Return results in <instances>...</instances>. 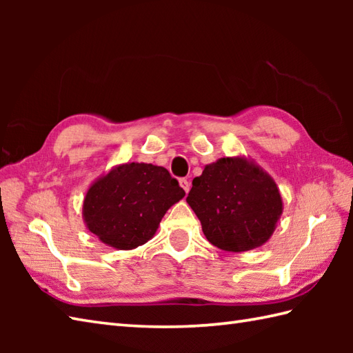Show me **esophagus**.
I'll list each match as a JSON object with an SVG mask.
<instances>
[{
	"label": "esophagus",
	"instance_id": "esophagus-1",
	"mask_svg": "<svg viewBox=\"0 0 353 353\" xmlns=\"http://www.w3.org/2000/svg\"><path fill=\"white\" fill-rule=\"evenodd\" d=\"M179 185H181L182 190H183L186 194H188V191H190V188H191L188 179H181V181H179Z\"/></svg>",
	"mask_w": 353,
	"mask_h": 353
}]
</instances>
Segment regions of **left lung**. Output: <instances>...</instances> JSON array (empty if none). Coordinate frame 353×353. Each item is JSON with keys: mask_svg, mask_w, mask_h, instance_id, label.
Returning <instances> with one entry per match:
<instances>
[{"mask_svg": "<svg viewBox=\"0 0 353 353\" xmlns=\"http://www.w3.org/2000/svg\"><path fill=\"white\" fill-rule=\"evenodd\" d=\"M186 201L208 241L232 253L264 245L283 212L274 179L241 154L206 165Z\"/></svg>", "mask_w": 353, "mask_h": 353, "instance_id": "8db88e82", "label": "left lung"}]
</instances>
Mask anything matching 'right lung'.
Instances as JSON below:
<instances>
[{
	"label": "right lung",
	"instance_id": "right-lung-1",
	"mask_svg": "<svg viewBox=\"0 0 353 353\" xmlns=\"http://www.w3.org/2000/svg\"><path fill=\"white\" fill-rule=\"evenodd\" d=\"M185 191L167 168L144 162L115 165L89 186L83 221L103 244L132 250L150 241Z\"/></svg>",
	"mask_w": 353,
	"mask_h": 353
}]
</instances>
